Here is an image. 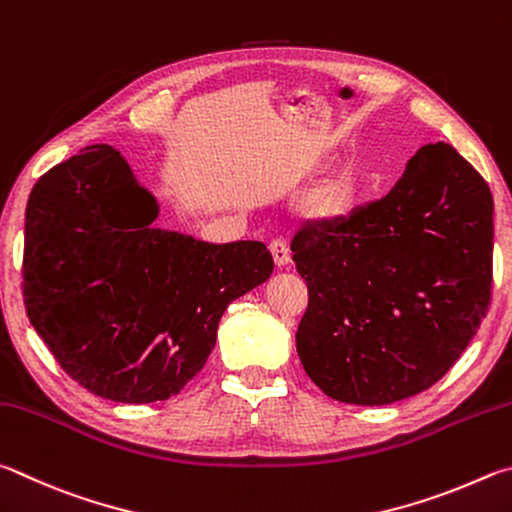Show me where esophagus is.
<instances>
[{"instance_id":"34e87169","label":"esophagus","mask_w":512,"mask_h":512,"mask_svg":"<svg viewBox=\"0 0 512 512\" xmlns=\"http://www.w3.org/2000/svg\"><path fill=\"white\" fill-rule=\"evenodd\" d=\"M270 251H272V258H274L276 267H288L290 265V247H288V242L281 240V238H276V240L270 242Z\"/></svg>"}]
</instances>
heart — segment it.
<instances>
[{
    "label": "heart",
    "mask_w": 512,
    "mask_h": 512,
    "mask_svg": "<svg viewBox=\"0 0 512 512\" xmlns=\"http://www.w3.org/2000/svg\"><path fill=\"white\" fill-rule=\"evenodd\" d=\"M357 200H360V177L355 168L346 166L310 193L306 211L310 218L317 220H342L355 211Z\"/></svg>",
    "instance_id": "b5f03b06"
}]
</instances>
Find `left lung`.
I'll return each mask as SVG.
<instances>
[{"instance_id": "8db88e82", "label": "left lung", "mask_w": 512, "mask_h": 512, "mask_svg": "<svg viewBox=\"0 0 512 512\" xmlns=\"http://www.w3.org/2000/svg\"><path fill=\"white\" fill-rule=\"evenodd\" d=\"M492 209L486 179L438 141L382 200L297 231V353L326 396L391 405L452 369L490 306Z\"/></svg>"}]
</instances>
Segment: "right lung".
<instances>
[{"label": "right lung", "mask_w": 512, "mask_h": 512, "mask_svg": "<svg viewBox=\"0 0 512 512\" xmlns=\"http://www.w3.org/2000/svg\"><path fill=\"white\" fill-rule=\"evenodd\" d=\"M157 215L107 143L53 166L26 204V315L71 380L125 405L177 396L229 303L274 270L263 242L213 245L152 227Z\"/></svg>", "instance_id": "1"}]
</instances>
